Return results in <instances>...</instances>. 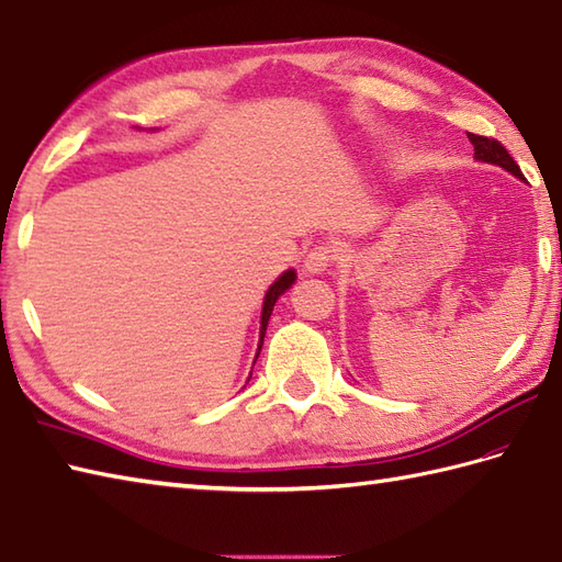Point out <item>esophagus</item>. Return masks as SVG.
Listing matches in <instances>:
<instances>
[{
  "label": "esophagus",
  "mask_w": 562,
  "mask_h": 562,
  "mask_svg": "<svg viewBox=\"0 0 562 562\" xmlns=\"http://www.w3.org/2000/svg\"><path fill=\"white\" fill-rule=\"evenodd\" d=\"M336 258H338V248L330 241H324V244H318V246L306 250L304 270L306 272H324Z\"/></svg>",
  "instance_id": "obj_1"
}]
</instances>
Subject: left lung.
I'll return each mask as SVG.
<instances>
[{
	"label": "left lung",
	"instance_id": "1",
	"mask_svg": "<svg viewBox=\"0 0 562 562\" xmlns=\"http://www.w3.org/2000/svg\"><path fill=\"white\" fill-rule=\"evenodd\" d=\"M469 139H471L473 149H475V159L503 166V169H507L509 173H515L517 178H521L519 164L512 159V154L503 147V142H497L493 137H485V135H473V133H469Z\"/></svg>",
	"mask_w": 562,
	"mask_h": 562
}]
</instances>
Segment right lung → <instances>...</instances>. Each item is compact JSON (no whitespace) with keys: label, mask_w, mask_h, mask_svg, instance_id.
<instances>
[{"label":"right lung","mask_w":562,"mask_h":562,"mask_svg":"<svg viewBox=\"0 0 562 562\" xmlns=\"http://www.w3.org/2000/svg\"><path fill=\"white\" fill-rule=\"evenodd\" d=\"M294 278H296L294 270L282 272L280 278L272 282V288H270L268 294H266V302H262V314H260V345H258V352H260V348H262V338H266V328H268V321H270V314H272V306H274V302H278V296H280L284 290L292 288ZM248 379H250V376H248Z\"/></svg>","instance_id":"right-lung-1"}]
</instances>
